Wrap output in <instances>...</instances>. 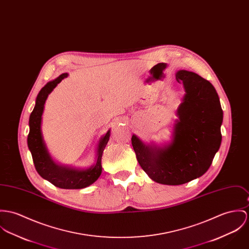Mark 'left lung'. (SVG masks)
I'll use <instances>...</instances> for the list:
<instances>
[{
	"label": "left lung",
	"instance_id": "obj_1",
	"mask_svg": "<svg viewBox=\"0 0 249 249\" xmlns=\"http://www.w3.org/2000/svg\"><path fill=\"white\" fill-rule=\"evenodd\" d=\"M176 80L185 95L174 126L173 141L162 148L145 145L135 135L136 157L147 175L159 183L179 185L208 170L222 142L223 109L214 87L198 74L180 70Z\"/></svg>",
	"mask_w": 249,
	"mask_h": 249
}]
</instances>
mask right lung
<instances>
[{"instance_id": "add662e5", "label": "right lung", "mask_w": 249, "mask_h": 249, "mask_svg": "<svg viewBox=\"0 0 249 249\" xmlns=\"http://www.w3.org/2000/svg\"><path fill=\"white\" fill-rule=\"evenodd\" d=\"M66 77H68V73L60 75L54 81L47 83L39 92L36 99V105L29 117L27 145L31 152L35 168L42 178L59 188L81 189L90 185L100 177L102 173V156L104 149L108 142L110 130H108L107 134L101 139L97 151V161L90 168L85 170L74 169L71 167L61 166L52 160L43 141L41 131L42 115L44 112V106L48 94Z\"/></svg>"}]
</instances>
